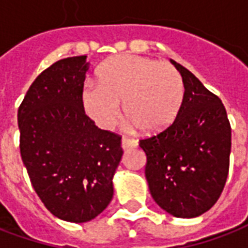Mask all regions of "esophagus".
<instances>
[{
	"mask_svg": "<svg viewBox=\"0 0 248 248\" xmlns=\"http://www.w3.org/2000/svg\"><path fill=\"white\" fill-rule=\"evenodd\" d=\"M137 145L136 140H133V139H128V137H123L122 139V146L123 149L125 151V149H129V148H133V146Z\"/></svg>",
	"mask_w": 248,
	"mask_h": 248,
	"instance_id": "34e87169",
	"label": "esophagus"
}]
</instances>
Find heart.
<instances>
[{"instance_id":"1","label":"heart","mask_w":248,"mask_h":248,"mask_svg":"<svg viewBox=\"0 0 248 248\" xmlns=\"http://www.w3.org/2000/svg\"><path fill=\"white\" fill-rule=\"evenodd\" d=\"M99 83L87 82L82 93L87 115L109 129L120 116V103L132 126L160 133L180 113L185 87L180 72L168 63L137 55H117L97 70Z\"/></svg>"}]
</instances>
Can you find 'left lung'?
<instances>
[{
	"label": "left lung",
	"mask_w": 248,
	"mask_h": 248,
	"mask_svg": "<svg viewBox=\"0 0 248 248\" xmlns=\"http://www.w3.org/2000/svg\"><path fill=\"white\" fill-rule=\"evenodd\" d=\"M185 95L168 129L140 140L145 152L149 190L162 210L194 218L211 209L225 187L231 152V126L220 99L180 63Z\"/></svg>",
	"instance_id": "left-lung-1"
}]
</instances>
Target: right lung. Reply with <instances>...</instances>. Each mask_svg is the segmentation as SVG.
<instances>
[{"instance_id": "right-lung-1", "label": "right lung", "mask_w": 248, "mask_h": 248, "mask_svg": "<svg viewBox=\"0 0 248 248\" xmlns=\"http://www.w3.org/2000/svg\"><path fill=\"white\" fill-rule=\"evenodd\" d=\"M87 55L61 59L32 82L18 108L19 149L34 190L59 219L96 218L113 197L122 137L95 125L82 93Z\"/></svg>"}]
</instances>
